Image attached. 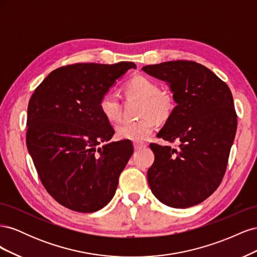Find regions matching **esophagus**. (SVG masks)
Wrapping results in <instances>:
<instances>
[{
    "label": "esophagus",
    "instance_id": "1",
    "mask_svg": "<svg viewBox=\"0 0 257 257\" xmlns=\"http://www.w3.org/2000/svg\"><path fill=\"white\" fill-rule=\"evenodd\" d=\"M145 147H147V145H146V144H142V143H134V148H135V150H139V149H142V148H145Z\"/></svg>",
    "mask_w": 257,
    "mask_h": 257
}]
</instances>
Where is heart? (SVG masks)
<instances>
[{
  "mask_svg": "<svg viewBox=\"0 0 257 257\" xmlns=\"http://www.w3.org/2000/svg\"><path fill=\"white\" fill-rule=\"evenodd\" d=\"M124 93L128 98L142 100L139 106L141 120L125 122L116 127V136L132 142H143L154 131V119L163 122L172 115L175 109V98L168 91H161L159 84L143 75H136L124 84ZM99 109L109 122L121 119L120 100L113 93H105L99 100Z\"/></svg>",
  "mask_w": 257,
  "mask_h": 257,
  "instance_id": "obj_1",
  "label": "heart"
}]
</instances>
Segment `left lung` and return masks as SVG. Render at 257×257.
<instances>
[{
	"instance_id": "1",
	"label": "left lung",
	"mask_w": 257,
	"mask_h": 257,
	"mask_svg": "<svg viewBox=\"0 0 257 257\" xmlns=\"http://www.w3.org/2000/svg\"><path fill=\"white\" fill-rule=\"evenodd\" d=\"M143 71L166 81L177 106L158 137L178 148L150 144L154 163L148 182L154 196L173 208L200 204L219 188L237 130L228 85L194 61H169Z\"/></svg>"
}]
</instances>
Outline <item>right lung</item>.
I'll list each match as a JSON object with an SVG mask.
<instances>
[{
	"label": "right lung",
	"mask_w": 257,
	"mask_h": 257,
	"mask_svg": "<svg viewBox=\"0 0 257 257\" xmlns=\"http://www.w3.org/2000/svg\"><path fill=\"white\" fill-rule=\"evenodd\" d=\"M135 63L62 66L30 98L28 150L46 191L74 211L94 212L109 203L134 152L128 141L109 143L114 130L99 109L100 98Z\"/></svg>",
	"instance_id": "right-lung-1"
}]
</instances>
